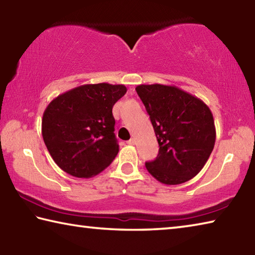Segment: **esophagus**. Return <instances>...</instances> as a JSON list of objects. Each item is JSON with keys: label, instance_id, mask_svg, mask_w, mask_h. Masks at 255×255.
Listing matches in <instances>:
<instances>
[{"label": "esophagus", "instance_id": "1", "mask_svg": "<svg viewBox=\"0 0 255 255\" xmlns=\"http://www.w3.org/2000/svg\"><path fill=\"white\" fill-rule=\"evenodd\" d=\"M135 143H136L135 138H130V139H129V140L127 141L128 145H135Z\"/></svg>", "mask_w": 255, "mask_h": 255}]
</instances>
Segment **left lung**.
Here are the masks:
<instances>
[{"label":"left lung","instance_id":"1","mask_svg":"<svg viewBox=\"0 0 255 255\" xmlns=\"http://www.w3.org/2000/svg\"><path fill=\"white\" fill-rule=\"evenodd\" d=\"M137 94L149 115L159 150L146 169L163 184H181L205 166L216 140L214 117L206 103L174 85L140 84Z\"/></svg>","mask_w":255,"mask_h":255}]
</instances>
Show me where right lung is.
Segmentation results:
<instances>
[{
    "instance_id": "obj_1",
    "label": "right lung",
    "mask_w": 255,
    "mask_h": 255,
    "mask_svg": "<svg viewBox=\"0 0 255 255\" xmlns=\"http://www.w3.org/2000/svg\"><path fill=\"white\" fill-rule=\"evenodd\" d=\"M127 92L123 84H84L47 106L41 133L55 163L75 178H92L119 152L112 108Z\"/></svg>"
}]
</instances>
